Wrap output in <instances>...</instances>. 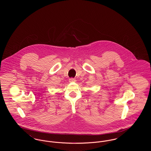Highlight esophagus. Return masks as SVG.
I'll use <instances>...</instances> for the list:
<instances>
[{
	"label": "esophagus",
	"mask_w": 151,
	"mask_h": 151,
	"mask_svg": "<svg viewBox=\"0 0 151 151\" xmlns=\"http://www.w3.org/2000/svg\"><path fill=\"white\" fill-rule=\"evenodd\" d=\"M76 79L75 78H71L69 79V82L70 83H73V82H76Z\"/></svg>",
	"instance_id": "34e87169"
}]
</instances>
